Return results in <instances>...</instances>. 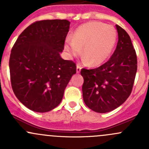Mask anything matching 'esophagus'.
<instances>
[{"mask_svg":"<svg viewBox=\"0 0 149 149\" xmlns=\"http://www.w3.org/2000/svg\"><path fill=\"white\" fill-rule=\"evenodd\" d=\"M81 70V66H79V65L76 66V73H80Z\"/></svg>","mask_w":149,"mask_h":149,"instance_id":"1","label":"esophagus"}]
</instances>
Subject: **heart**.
Wrapping results in <instances>:
<instances>
[{
    "instance_id": "heart-1",
    "label": "heart",
    "mask_w": 149,
    "mask_h": 149,
    "mask_svg": "<svg viewBox=\"0 0 149 149\" xmlns=\"http://www.w3.org/2000/svg\"><path fill=\"white\" fill-rule=\"evenodd\" d=\"M117 31L111 25L91 22L81 25L72 38L66 40L65 49L71 57L79 55L83 48L84 61L97 66L109 58L117 41Z\"/></svg>"
}]
</instances>
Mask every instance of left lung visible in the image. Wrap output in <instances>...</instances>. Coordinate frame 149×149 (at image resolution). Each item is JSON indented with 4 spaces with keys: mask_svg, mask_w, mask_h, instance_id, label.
I'll return each instance as SVG.
<instances>
[{
    "mask_svg": "<svg viewBox=\"0 0 149 149\" xmlns=\"http://www.w3.org/2000/svg\"><path fill=\"white\" fill-rule=\"evenodd\" d=\"M116 29L118 45L109 61L97 68L81 70L84 102L99 113L114 110L126 101L137 71V56L130 36L118 25Z\"/></svg>",
    "mask_w": 149,
    "mask_h": 149,
    "instance_id": "obj_1",
    "label": "left lung"
}]
</instances>
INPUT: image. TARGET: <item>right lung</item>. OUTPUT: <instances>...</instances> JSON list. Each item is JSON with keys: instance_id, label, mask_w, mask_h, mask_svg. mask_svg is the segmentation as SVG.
Masks as SVG:
<instances>
[{"instance_id": "1", "label": "right lung", "mask_w": 149, "mask_h": 149, "mask_svg": "<svg viewBox=\"0 0 149 149\" xmlns=\"http://www.w3.org/2000/svg\"><path fill=\"white\" fill-rule=\"evenodd\" d=\"M65 19L36 22L19 36L10 52L11 86L18 100L37 112L52 110L61 102L76 64L60 55L70 28Z\"/></svg>"}]
</instances>
